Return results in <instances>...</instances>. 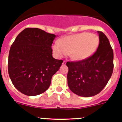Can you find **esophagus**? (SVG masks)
<instances>
[{
	"label": "esophagus",
	"instance_id": "obj_1",
	"mask_svg": "<svg viewBox=\"0 0 122 122\" xmlns=\"http://www.w3.org/2000/svg\"><path fill=\"white\" fill-rule=\"evenodd\" d=\"M66 64V61H63V65H65Z\"/></svg>",
	"mask_w": 122,
	"mask_h": 122
}]
</instances>
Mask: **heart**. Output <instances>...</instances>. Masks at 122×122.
Segmentation results:
<instances>
[{"instance_id": "obj_1", "label": "heart", "mask_w": 122, "mask_h": 122, "mask_svg": "<svg viewBox=\"0 0 122 122\" xmlns=\"http://www.w3.org/2000/svg\"><path fill=\"white\" fill-rule=\"evenodd\" d=\"M99 39L96 35L83 32L65 36L53 45V53L58 58L69 53L76 60H84L95 53Z\"/></svg>"}]
</instances>
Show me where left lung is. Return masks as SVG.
<instances>
[{"label":"left lung","mask_w":122,"mask_h":122,"mask_svg":"<svg viewBox=\"0 0 122 122\" xmlns=\"http://www.w3.org/2000/svg\"><path fill=\"white\" fill-rule=\"evenodd\" d=\"M99 45L96 52L87 59L67 62V84L77 96L89 97L101 92L110 79L113 69V52L108 39L97 31Z\"/></svg>","instance_id":"1"}]
</instances>
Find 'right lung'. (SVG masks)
<instances>
[{
    "label": "right lung",
    "instance_id": "1",
    "mask_svg": "<svg viewBox=\"0 0 122 122\" xmlns=\"http://www.w3.org/2000/svg\"><path fill=\"white\" fill-rule=\"evenodd\" d=\"M56 35L36 28H26L17 36L10 49L8 71L15 87L28 96L49 88L63 60L52 56Z\"/></svg>",
    "mask_w": 122,
    "mask_h": 122
}]
</instances>
